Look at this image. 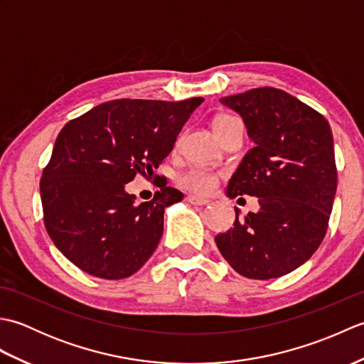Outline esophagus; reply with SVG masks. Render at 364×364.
I'll list each match as a JSON object with an SVG mask.
<instances>
[{
  "instance_id": "esophagus-1",
  "label": "esophagus",
  "mask_w": 364,
  "mask_h": 364,
  "mask_svg": "<svg viewBox=\"0 0 364 364\" xmlns=\"http://www.w3.org/2000/svg\"><path fill=\"white\" fill-rule=\"evenodd\" d=\"M188 202H189L191 205L202 206V205H208V203H210V200L203 198V197H197V196H189V197H188Z\"/></svg>"
}]
</instances>
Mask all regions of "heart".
<instances>
[{"instance_id":"1","label":"heart","mask_w":364,"mask_h":364,"mask_svg":"<svg viewBox=\"0 0 364 364\" xmlns=\"http://www.w3.org/2000/svg\"><path fill=\"white\" fill-rule=\"evenodd\" d=\"M233 120L236 119L230 117V115H220V117L215 119L214 120L215 133H219L223 127H227L228 123ZM178 181H180L183 188L194 192H200V194H206V192L213 191L215 183H218V173L205 167H191L188 170H184L183 173H180Z\"/></svg>"}]
</instances>
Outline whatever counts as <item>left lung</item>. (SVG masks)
Segmentation results:
<instances>
[{"mask_svg": "<svg viewBox=\"0 0 364 364\" xmlns=\"http://www.w3.org/2000/svg\"><path fill=\"white\" fill-rule=\"evenodd\" d=\"M241 115L255 146L231 176L227 196L258 198L259 211L215 236L237 274L270 280L292 272L318 250L336 194L333 134L322 114L274 87L220 98Z\"/></svg>", "mask_w": 364, "mask_h": 364, "instance_id": "obj_1", "label": "left lung"}]
</instances>
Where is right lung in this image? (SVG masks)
Returning <instances> with one entry per match:
<instances>
[{
  "instance_id": "1",
  "label": "right lung",
  "mask_w": 364,
  "mask_h": 364,
  "mask_svg": "<svg viewBox=\"0 0 364 364\" xmlns=\"http://www.w3.org/2000/svg\"><path fill=\"white\" fill-rule=\"evenodd\" d=\"M202 103L200 97L114 100L60 129L43 168L41 198L51 241L76 267L122 280L149 261L164 230V210L183 194L164 186L150 202L136 203L125 186L159 167Z\"/></svg>"
}]
</instances>
